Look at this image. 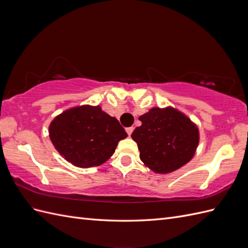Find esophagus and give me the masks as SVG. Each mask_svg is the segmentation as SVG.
Wrapping results in <instances>:
<instances>
[{
  "label": "esophagus",
  "mask_w": 248,
  "mask_h": 248,
  "mask_svg": "<svg viewBox=\"0 0 248 248\" xmlns=\"http://www.w3.org/2000/svg\"><path fill=\"white\" fill-rule=\"evenodd\" d=\"M133 127H128V128H126V132L128 133V136L130 137L131 136V133H132V131H133Z\"/></svg>",
  "instance_id": "obj_1"
}]
</instances>
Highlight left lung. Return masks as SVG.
Returning a JSON list of instances; mask_svg holds the SVG:
<instances>
[{
    "mask_svg": "<svg viewBox=\"0 0 248 248\" xmlns=\"http://www.w3.org/2000/svg\"><path fill=\"white\" fill-rule=\"evenodd\" d=\"M141 125L131 134L140 158L159 174L174 171L188 162L199 144V130L182 112L154 108L140 116Z\"/></svg>",
    "mask_w": 248,
    "mask_h": 248,
    "instance_id": "1",
    "label": "left lung"
}]
</instances>
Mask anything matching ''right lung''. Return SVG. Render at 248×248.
Listing matches in <instances>:
<instances>
[{"mask_svg":"<svg viewBox=\"0 0 248 248\" xmlns=\"http://www.w3.org/2000/svg\"><path fill=\"white\" fill-rule=\"evenodd\" d=\"M49 138L67 161L78 168H91L106 162L127 133L100 107L82 106L56 117L49 125Z\"/></svg>","mask_w":248,"mask_h":248,"instance_id":"right-lung-1","label":"right lung"}]
</instances>
